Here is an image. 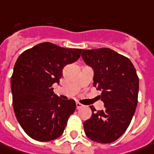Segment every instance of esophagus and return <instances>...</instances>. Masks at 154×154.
Here are the masks:
<instances>
[{
  "instance_id": "1",
  "label": "esophagus",
  "mask_w": 154,
  "mask_h": 154,
  "mask_svg": "<svg viewBox=\"0 0 154 154\" xmlns=\"http://www.w3.org/2000/svg\"><path fill=\"white\" fill-rule=\"evenodd\" d=\"M76 106H77V109H80V108H82L83 106H82L81 103H79V102H77V103H76Z\"/></svg>"
}]
</instances>
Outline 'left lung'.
Returning a JSON list of instances; mask_svg holds the SVG:
<instances>
[{
	"instance_id": "1",
	"label": "left lung",
	"mask_w": 154,
	"mask_h": 154,
	"mask_svg": "<svg viewBox=\"0 0 154 154\" xmlns=\"http://www.w3.org/2000/svg\"><path fill=\"white\" fill-rule=\"evenodd\" d=\"M82 58L94 70V86L101 90L103 110L93 106L83 123L85 134L99 143L118 140L129 127L138 102L139 77L131 61L107 48L82 49Z\"/></svg>"
}]
</instances>
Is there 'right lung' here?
Wrapping results in <instances>:
<instances>
[{
  "mask_svg": "<svg viewBox=\"0 0 154 154\" xmlns=\"http://www.w3.org/2000/svg\"><path fill=\"white\" fill-rule=\"evenodd\" d=\"M82 49L42 42L19 56L11 77L17 120L32 139L48 141L60 137L76 109L73 100H61L52 85L59 83L63 68L77 61Z\"/></svg>",
  "mask_w": 154,
  "mask_h": 154,
  "instance_id": "1",
  "label": "right lung"
}]
</instances>
